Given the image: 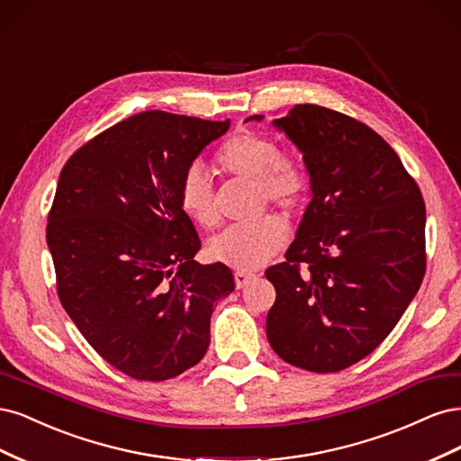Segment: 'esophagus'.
Returning a JSON list of instances; mask_svg holds the SVG:
<instances>
[{
	"label": "esophagus",
	"instance_id": "obj_1",
	"mask_svg": "<svg viewBox=\"0 0 461 461\" xmlns=\"http://www.w3.org/2000/svg\"><path fill=\"white\" fill-rule=\"evenodd\" d=\"M252 281H254V275L252 273H242V271H236L234 273V285H236V288H244Z\"/></svg>",
	"mask_w": 461,
	"mask_h": 461
}]
</instances>
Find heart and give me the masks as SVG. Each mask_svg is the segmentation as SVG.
I'll list each match as a JSON object with an SVG mask.
<instances>
[{"label": "heart", "instance_id": "1", "mask_svg": "<svg viewBox=\"0 0 461 461\" xmlns=\"http://www.w3.org/2000/svg\"><path fill=\"white\" fill-rule=\"evenodd\" d=\"M222 173L254 180L259 205L273 203L296 213L308 200L310 178L300 159L283 156L271 136L256 131H239L215 153ZM183 212L200 227L212 229L219 222V209L207 175L198 165L190 167L178 186ZM288 242V229L276 215H265L246 225H232L209 242L213 259L236 271H256L273 259Z\"/></svg>", "mask_w": 461, "mask_h": 461}]
</instances>
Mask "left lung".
<instances>
[{"mask_svg": "<svg viewBox=\"0 0 461 461\" xmlns=\"http://www.w3.org/2000/svg\"><path fill=\"white\" fill-rule=\"evenodd\" d=\"M273 127L302 151L312 202L286 261L265 271L276 290L267 339L286 364L334 373L369 356L420 290L425 203L367 124L300 104Z\"/></svg>", "mask_w": 461, "mask_h": 461, "instance_id": "8db88e82", "label": "left lung"}]
</instances>
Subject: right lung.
I'll use <instances>...</instances> for the list:
<instances>
[{
  "label": "right lung",
  "instance_id": "add662e5",
  "mask_svg": "<svg viewBox=\"0 0 461 461\" xmlns=\"http://www.w3.org/2000/svg\"><path fill=\"white\" fill-rule=\"evenodd\" d=\"M230 121L146 111L77 149L59 175L46 240L65 312L107 364L173 379L203 357L227 265H200L178 202L183 175Z\"/></svg>",
  "mask_w": 461,
  "mask_h": 461
}]
</instances>
